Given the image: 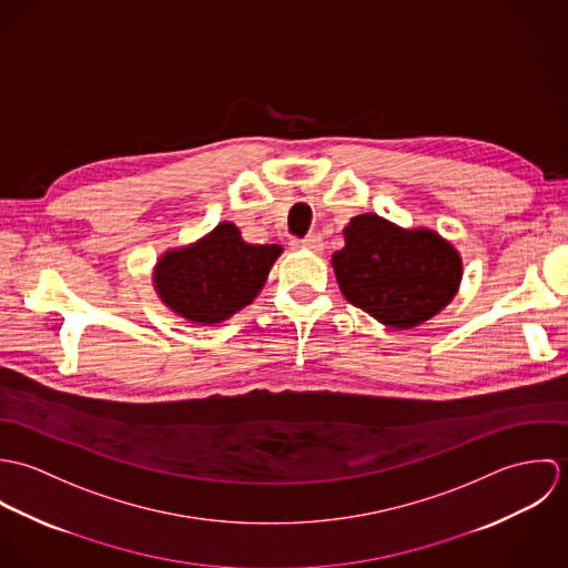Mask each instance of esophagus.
I'll use <instances>...</instances> for the list:
<instances>
[{
  "label": "esophagus",
  "mask_w": 568,
  "mask_h": 568,
  "mask_svg": "<svg viewBox=\"0 0 568 568\" xmlns=\"http://www.w3.org/2000/svg\"><path fill=\"white\" fill-rule=\"evenodd\" d=\"M293 244L300 246V248H311V251H315V253H320V251L324 248V241H322L320 234H308V236L302 239V241H293Z\"/></svg>",
  "instance_id": "1"
}]
</instances>
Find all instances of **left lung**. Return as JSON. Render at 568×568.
I'll use <instances>...</instances> for the list:
<instances>
[{"instance_id":"1","label":"left lung","mask_w":568,"mask_h":568,"mask_svg":"<svg viewBox=\"0 0 568 568\" xmlns=\"http://www.w3.org/2000/svg\"><path fill=\"white\" fill-rule=\"evenodd\" d=\"M343 236L345 246L332 255L338 288L381 324L408 329L453 302L462 257L433 230H403L378 214H361Z\"/></svg>"}]
</instances>
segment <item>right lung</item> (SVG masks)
Wrapping results in <instances>:
<instances>
[{"label": "right lung", "instance_id": "right-lung-1", "mask_svg": "<svg viewBox=\"0 0 568 568\" xmlns=\"http://www.w3.org/2000/svg\"><path fill=\"white\" fill-rule=\"evenodd\" d=\"M280 253V244L244 243L234 223H221L199 243L165 251L153 282L172 313L221 324L255 300Z\"/></svg>", "mask_w": 568, "mask_h": 568}]
</instances>
